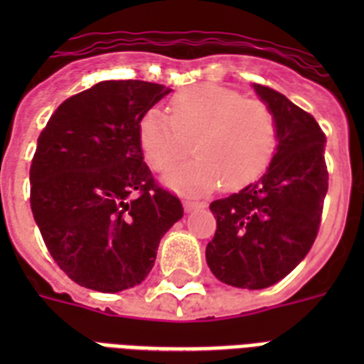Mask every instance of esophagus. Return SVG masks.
<instances>
[{
    "mask_svg": "<svg viewBox=\"0 0 364 364\" xmlns=\"http://www.w3.org/2000/svg\"><path fill=\"white\" fill-rule=\"evenodd\" d=\"M183 208H185V211H194L204 208V204L202 202H194V200H183Z\"/></svg>",
    "mask_w": 364,
    "mask_h": 364,
    "instance_id": "obj_1",
    "label": "esophagus"
}]
</instances>
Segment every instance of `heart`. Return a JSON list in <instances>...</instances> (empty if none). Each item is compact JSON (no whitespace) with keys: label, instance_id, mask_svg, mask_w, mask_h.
<instances>
[{"label":"heart","instance_id":"obj_1","mask_svg":"<svg viewBox=\"0 0 364 364\" xmlns=\"http://www.w3.org/2000/svg\"><path fill=\"white\" fill-rule=\"evenodd\" d=\"M171 117L149 109L137 136L143 156L166 171L194 147V159L164 176L166 187L205 194L217 187L238 191L257 181L276 153V119L264 104L213 85L181 90L170 102Z\"/></svg>","mask_w":364,"mask_h":364}]
</instances>
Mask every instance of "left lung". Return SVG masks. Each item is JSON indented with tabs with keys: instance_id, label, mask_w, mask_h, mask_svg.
<instances>
[{
	"instance_id": "1",
	"label": "left lung",
	"mask_w": 364,
	"mask_h": 364,
	"mask_svg": "<svg viewBox=\"0 0 364 364\" xmlns=\"http://www.w3.org/2000/svg\"><path fill=\"white\" fill-rule=\"evenodd\" d=\"M276 119L277 147L264 176L211 202L215 236L205 260L219 282L264 289L287 276L316 242L328 188L325 134L283 94L253 85Z\"/></svg>"
}]
</instances>
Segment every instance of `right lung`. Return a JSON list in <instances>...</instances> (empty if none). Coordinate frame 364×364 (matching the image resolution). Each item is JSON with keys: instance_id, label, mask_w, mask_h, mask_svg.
<instances>
[{"instance_id": "1", "label": "right lung", "mask_w": 364, "mask_h": 364, "mask_svg": "<svg viewBox=\"0 0 364 364\" xmlns=\"http://www.w3.org/2000/svg\"><path fill=\"white\" fill-rule=\"evenodd\" d=\"M171 88L102 81L54 111L30 168L31 213L56 264L81 287L119 293L147 277L183 217L143 162L141 117Z\"/></svg>"}]
</instances>
